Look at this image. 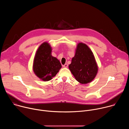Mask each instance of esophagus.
Returning a JSON list of instances; mask_svg holds the SVG:
<instances>
[{
  "instance_id": "34e87169",
  "label": "esophagus",
  "mask_w": 129,
  "mask_h": 129,
  "mask_svg": "<svg viewBox=\"0 0 129 129\" xmlns=\"http://www.w3.org/2000/svg\"><path fill=\"white\" fill-rule=\"evenodd\" d=\"M63 67L64 68H66V67H68V64H67V63H66V64H65L64 65H63Z\"/></svg>"
}]
</instances>
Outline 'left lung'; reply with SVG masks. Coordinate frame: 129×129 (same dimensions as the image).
<instances>
[{
    "label": "left lung",
    "mask_w": 129,
    "mask_h": 129,
    "mask_svg": "<svg viewBox=\"0 0 129 129\" xmlns=\"http://www.w3.org/2000/svg\"><path fill=\"white\" fill-rule=\"evenodd\" d=\"M69 69L76 80L82 84L91 82L95 77L98 66L92 52L85 44L78 45Z\"/></svg>",
    "instance_id": "8db88e82"
}]
</instances>
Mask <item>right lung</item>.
<instances>
[{
	"label": "right lung",
	"mask_w": 129,
	"mask_h": 129,
	"mask_svg": "<svg viewBox=\"0 0 129 129\" xmlns=\"http://www.w3.org/2000/svg\"><path fill=\"white\" fill-rule=\"evenodd\" d=\"M51 48L46 42L41 44L36 52L33 70L36 75L44 81H48L56 76L62 65L60 61L51 55Z\"/></svg>",
	"instance_id": "add662e5"
}]
</instances>
